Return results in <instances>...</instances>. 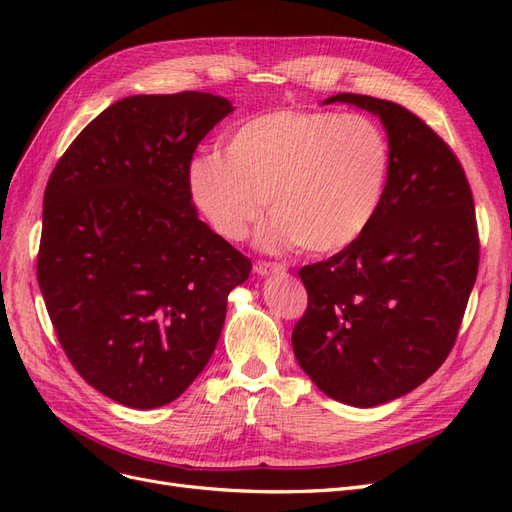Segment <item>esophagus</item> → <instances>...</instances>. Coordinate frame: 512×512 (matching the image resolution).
Masks as SVG:
<instances>
[{"label": "esophagus", "mask_w": 512, "mask_h": 512, "mask_svg": "<svg viewBox=\"0 0 512 512\" xmlns=\"http://www.w3.org/2000/svg\"><path fill=\"white\" fill-rule=\"evenodd\" d=\"M254 271L258 275H284L286 267L280 265V262H267V260H258L254 265Z\"/></svg>", "instance_id": "obj_1"}]
</instances>
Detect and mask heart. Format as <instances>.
Returning <instances> with one entry per match:
<instances>
[{
    "label": "heart",
    "mask_w": 512,
    "mask_h": 512,
    "mask_svg": "<svg viewBox=\"0 0 512 512\" xmlns=\"http://www.w3.org/2000/svg\"><path fill=\"white\" fill-rule=\"evenodd\" d=\"M393 149L365 115L282 108L232 128L222 156L190 164V192L215 232L243 241L269 203V247L333 254L359 241L391 183Z\"/></svg>",
    "instance_id": "1"
}]
</instances>
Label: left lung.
Here are the masks:
<instances>
[{"label":"left lung","mask_w":512,"mask_h":512,"mask_svg":"<svg viewBox=\"0 0 512 512\" xmlns=\"http://www.w3.org/2000/svg\"><path fill=\"white\" fill-rule=\"evenodd\" d=\"M380 117L391 183L359 241L299 271L307 309L292 350L318 389L371 408L414 391L453 350L478 273L466 173L442 138L401 104L337 94Z\"/></svg>","instance_id":"left-lung-1"}]
</instances>
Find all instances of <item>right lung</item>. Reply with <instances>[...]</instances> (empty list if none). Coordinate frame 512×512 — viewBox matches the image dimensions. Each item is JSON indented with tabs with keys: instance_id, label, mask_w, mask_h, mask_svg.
Returning <instances> with one entry per match:
<instances>
[{
	"instance_id": "add662e5",
	"label": "right lung",
	"mask_w": 512,
	"mask_h": 512,
	"mask_svg": "<svg viewBox=\"0 0 512 512\" xmlns=\"http://www.w3.org/2000/svg\"><path fill=\"white\" fill-rule=\"evenodd\" d=\"M232 106L179 91L111 104L74 138L44 190L38 284L61 348L117 404L177 399L222 335L228 292L252 271L198 220L190 164Z\"/></svg>"
}]
</instances>
